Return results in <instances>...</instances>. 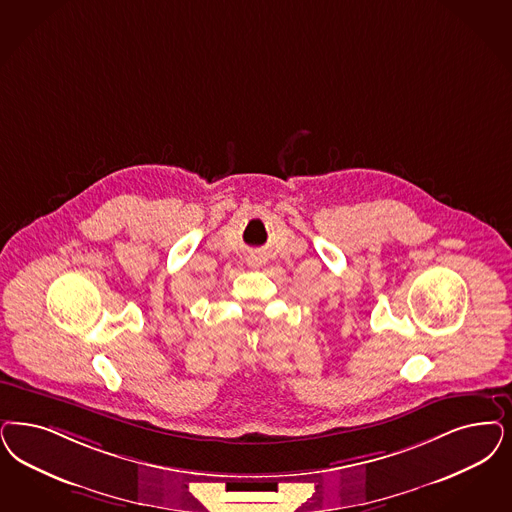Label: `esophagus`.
I'll return each mask as SVG.
<instances>
[{
  "label": "esophagus",
  "instance_id": "1",
  "mask_svg": "<svg viewBox=\"0 0 512 512\" xmlns=\"http://www.w3.org/2000/svg\"><path fill=\"white\" fill-rule=\"evenodd\" d=\"M261 263H263V261L257 259V257H255V259H249V265L251 266H261Z\"/></svg>",
  "mask_w": 512,
  "mask_h": 512
}]
</instances>
